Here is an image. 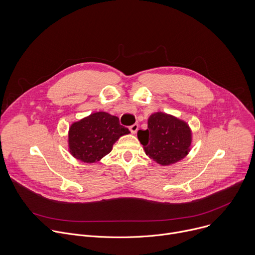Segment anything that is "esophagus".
I'll list each match as a JSON object with an SVG mask.
<instances>
[{"instance_id":"esophagus-1","label":"esophagus","mask_w":255,"mask_h":255,"mask_svg":"<svg viewBox=\"0 0 255 255\" xmlns=\"http://www.w3.org/2000/svg\"><path fill=\"white\" fill-rule=\"evenodd\" d=\"M129 129H130L132 134H135L137 132V130H138V124H133L132 126L129 127Z\"/></svg>"}]
</instances>
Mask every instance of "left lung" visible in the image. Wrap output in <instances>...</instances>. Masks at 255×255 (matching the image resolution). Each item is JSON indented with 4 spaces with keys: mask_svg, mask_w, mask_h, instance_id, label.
<instances>
[{
    "mask_svg": "<svg viewBox=\"0 0 255 255\" xmlns=\"http://www.w3.org/2000/svg\"><path fill=\"white\" fill-rule=\"evenodd\" d=\"M137 136L146 155L162 166L184 159L193 141L192 129L186 121L163 112L151 114L147 129L139 130Z\"/></svg>",
    "mask_w": 255,
    "mask_h": 255,
    "instance_id": "8db88e82",
    "label": "left lung"
}]
</instances>
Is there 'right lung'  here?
I'll use <instances>...</instances> for the list:
<instances>
[{"label": "right lung", "instance_id": "1", "mask_svg": "<svg viewBox=\"0 0 255 255\" xmlns=\"http://www.w3.org/2000/svg\"><path fill=\"white\" fill-rule=\"evenodd\" d=\"M129 133L128 128L120 125L118 117L95 112L69 126L68 151L78 160L95 163L112 151L121 136Z\"/></svg>", "mask_w": 255, "mask_h": 255}]
</instances>
